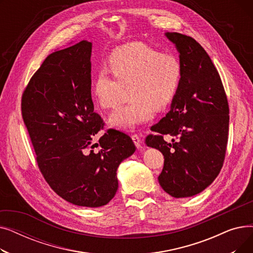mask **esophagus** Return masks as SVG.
Here are the masks:
<instances>
[{
    "label": "esophagus",
    "mask_w": 253,
    "mask_h": 253,
    "mask_svg": "<svg viewBox=\"0 0 253 253\" xmlns=\"http://www.w3.org/2000/svg\"><path fill=\"white\" fill-rule=\"evenodd\" d=\"M132 137V140H133V142H134V144L136 145V148L138 149V150H140L141 148H142V145H141V138H140V136L139 135H137V134H133L131 136Z\"/></svg>",
    "instance_id": "esophagus-1"
}]
</instances>
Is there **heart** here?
<instances>
[{
    "label": "heart",
    "mask_w": 253,
    "mask_h": 253,
    "mask_svg": "<svg viewBox=\"0 0 253 253\" xmlns=\"http://www.w3.org/2000/svg\"><path fill=\"white\" fill-rule=\"evenodd\" d=\"M109 65L111 71L101 66L93 76L91 92L100 108L109 110L119 102L120 87L129 85L130 101L108 120L120 130H132L152 120L154 108L162 110L173 99L182 76L178 59L138 42L113 51Z\"/></svg>",
    "instance_id": "heart-1"
}]
</instances>
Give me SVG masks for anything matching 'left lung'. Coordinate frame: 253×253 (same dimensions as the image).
I'll use <instances>...</instances> for the list:
<instances>
[{
	"mask_svg": "<svg viewBox=\"0 0 253 253\" xmlns=\"http://www.w3.org/2000/svg\"><path fill=\"white\" fill-rule=\"evenodd\" d=\"M179 53L182 76L170 111L152 126L156 135L145 138L160 151L164 167L162 189L174 198L204 191L222 167L229 134V104L219 74L207 52L193 38L165 33ZM164 135L174 137L172 143Z\"/></svg>",
	"mask_w": 253,
	"mask_h": 253,
	"instance_id": "8db88e82",
	"label": "left lung"
}]
</instances>
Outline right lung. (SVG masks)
I'll return each mask as SVG.
<instances>
[{
  "mask_svg": "<svg viewBox=\"0 0 253 253\" xmlns=\"http://www.w3.org/2000/svg\"><path fill=\"white\" fill-rule=\"evenodd\" d=\"M91 52L92 43L81 41L51 53L26 86L21 112L51 189L74 205L94 208L115 197L117 169L136 148L110 129L95 143L98 152L88 150L104 124L91 97Z\"/></svg>",
  "mask_w": 253,
  "mask_h": 253,
  "instance_id": "add662e5",
  "label": "right lung"
}]
</instances>
